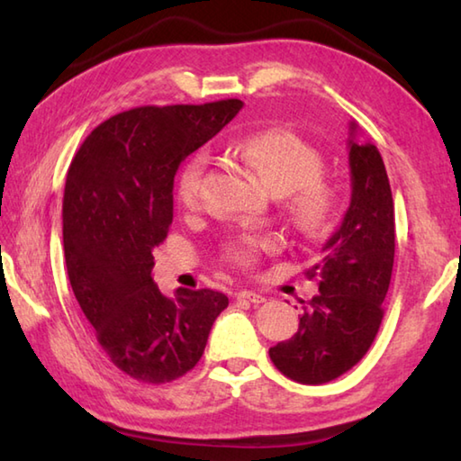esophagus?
<instances>
[{
  "instance_id": "34e87169",
  "label": "esophagus",
  "mask_w": 461,
  "mask_h": 461,
  "mask_svg": "<svg viewBox=\"0 0 461 461\" xmlns=\"http://www.w3.org/2000/svg\"><path fill=\"white\" fill-rule=\"evenodd\" d=\"M238 301H248V303H253V305H259V303L266 301V297L259 295V293L256 291H240L238 293Z\"/></svg>"
}]
</instances>
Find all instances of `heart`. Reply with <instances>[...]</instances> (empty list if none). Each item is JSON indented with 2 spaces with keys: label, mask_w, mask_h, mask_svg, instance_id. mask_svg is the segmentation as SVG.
I'll use <instances>...</instances> for the list:
<instances>
[{
  "label": "heart",
  "mask_w": 461,
  "mask_h": 461,
  "mask_svg": "<svg viewBox=\"0 0 461 461\" xmlns=\"http://www.w3.org/2000/svg\"><path fill=\"white\" fill-rule=\"evenodd\" d=\"M236 152L259 176L267 190L285 195V210L301 231L317 233L337 212V192L319 178L322 170L321 154L291 131L271 129L243 136ZM208 154L195 152L184 162L176 178V202L184 210L195 212L202 205V176ZM283 248L279 233L241 231L223 246V258L240 267H256L267 253Z\"/></svg>",
  "instance_id": "1"
}]
</instances>
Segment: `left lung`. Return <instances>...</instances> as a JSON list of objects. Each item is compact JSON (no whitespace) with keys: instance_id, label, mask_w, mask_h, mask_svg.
Wrapping results in <instances>:
<instances>
[{"instance_id":"left-lung-1","label":"left lung","mask_w":461,"mask_h":461,"mask_svg":"<svg viewBox=\"0 0 461 461\" xmlns=\"http://www.w3.org/2000/svg\"><path fill=\"white\" fill-rule=\"evenodd\" d=\"M350 124V205L340 228L307 271L319 295L303 307L299 329L269 348L273 365L301 384H325L366 355L380 329L394 266V200L388 174L372 142L355 140Z\"/></svg>"}]
</instances>
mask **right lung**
Here are the masks:
<instances>
[{
	"mask_svg": "<svg viewBox=\"0 0 461 461\" xmlns=\"http://www.w3.org/2000/svg\"><path fill=\"white\" fill-rule=\"evenodd\" d=\"M241 106L228 99L114 114L86 136L68 168V281L104 355L140 382L164 384L198 365L213 321L230 303L212 289L162 295L152 251L172 225L178 166Z\"/></svg>",
	"mask_w": 461,
	"mask_h": 461,
	"instance_id": "obj_1",
	"label": "right lung"
}]
</instances>
